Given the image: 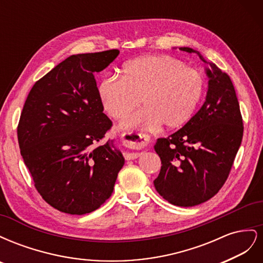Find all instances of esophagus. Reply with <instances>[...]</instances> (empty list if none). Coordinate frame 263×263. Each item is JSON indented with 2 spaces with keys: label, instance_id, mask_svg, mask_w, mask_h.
<instances>
[{
  "label": "esophagus",
  "instance_id": "esophagus-1",
  "mask_svg": "<svg viewBox=\"0 0 263 263\" xmlns=\"http://www.w3.org/2000/svg\"><path fill=\"white\" fill-rule=\"evenodd\" d=\"M122 139L124 145L126 147H135L141 144H145L148 140L147 135L139 133V132H129V133H124L122 135ZM140 153H126L124 155L126 160H134L138 157H140Z\"/></svg>",
  "mask_w": 263,
  "mask_h": 263
}]
</instances>
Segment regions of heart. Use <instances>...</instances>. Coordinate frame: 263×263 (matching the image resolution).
<instances>
[{"label": "heart", "instance_id": "b5f03b06", "mask_svg": "<svg viewBox=\"0 0 263 263\" xmlns=\"http://www.w3.org/2000/svg\"><path fill=\"white\" fill-rule=\"evenodd\" d=\"M122 79L106 76L98 86L101 104L109 117L122 119L140 104V112L126 118L123 127L178 128L197 109L205 92V78L171 55H147L126 62Z\"/></svg>", "mask_w": 263, "mask_h": 263}]
</instances>
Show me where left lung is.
Listing matches in <instances>:
<instances>
[{"label": "left lung", "mask_w": 263, "mask_h": 263, "mask_svg": "<svg viewBox=\"0 0 263 263\" xmlns=\"http://www.w3.org/2000/svg\"><path fill=\"white\" fill-rule=\"evenodd\" d=\"M180 50L196 52L192 48ZM209 63V91L203 106L182 128L159 138L155 145L162 164L154 181L157 192L183 208L204 203L217 194L232 170L243 135L234 84L227 73Z\"/></svg>", "instance_id": "1"}]
</instances>
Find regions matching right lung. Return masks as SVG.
<instances>
[{"label": "right lung", "instance_id": "obj_1", "mask_svg": "<svg viewBox=\"0 0 263 263\" xmlns=\"http://www.w3.org/2000/svg\"><path fill=\"white\" fill-rule=\"evenodd\" d=\"M117 49L72 54L31 87L17 126L24 163L44 200L71 215L98 210L112 195L124 157L103 113L94 72L113 62Z\"/></svg>", "mask_w": 263, "mask_h": 263}]
</instances>
